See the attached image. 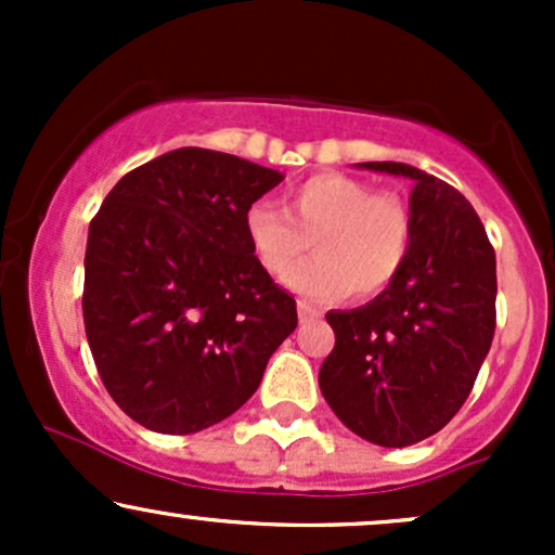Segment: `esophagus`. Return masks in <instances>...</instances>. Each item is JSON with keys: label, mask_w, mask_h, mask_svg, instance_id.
Masks as SVG:
<instances>
[{"label": "esophagus", "mask_w": 555, "mask_h": 555, "mask_svg": "<svg viewBox=\"0 0 555 555\" xmlns=\"http://www.w3.org/2000/svg\"><path fill=\"white\" fill-rule=\"evenodd\" d=\"M297 310H299V323H310V321H318V318H321V313H318L313 305L305 302V299H299Z\"/></svg>", "instance_id": "1"}]
</instances>
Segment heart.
I'll use <instances>...</instances> for the list:
<instances>
[{
	"mask_svg": "<svg viewBox=\"0 0 555 555\" xmlns=\"http://www.w3.org/2000/svg\"><path fill=\"white\" fill-rule=\"evenodd\" d=\"M245 237L273 279H288L313 241L317 260L289 280L305 297L334 299L352 289L354 297L371 299L404 271L415 224L401 195L360 177L321 171L289 188L286 211L253 203Z\"/></svg>",
	"mask_w": 555,
	"mask_h": 555,
	"instance_id": "obj_1",
	"label": "heart"
}]
</instances>
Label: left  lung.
Instances as JSON below:
<instances>
[{
  "label": "left lung",
  "instance_id": "8db88e82",
  "mask_svg": "<svg viewBox=\"0 0 555 555\" xmlns=\"http://www.w3.org/2000/svg\"><path fill=\"white\" fill-rule=\"evenodd\" d=\"M362 167L415 180V237L384 295L326 315L336 344L318 380L349 430L401 449L441 430L473 391L495 334V250L449 182L399 162Z\"/></svg>",
  "mask_w": 555,
  "mask_h": 555
}]
</instances>
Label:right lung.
Returning <instances> with one entry per match:
<instances>
[{
  "label": "right lung",
  "mask_w": 555,
  "mask_h": 555,
  "mask_svg": "<svg viewBox=\"0 0 555 555\" xmlns=\"http://www.w3.org/2000/svg\"><path fill=\"white\" fill-rule=\"evenodd\" d=\"M279 182L247 158L177 149L127 171L93 216L86 336L109 397L143 428L221 423L297 328L295 297L245 237V211Z\"/></svg>",
  "instance_id": "1"
}]
</instances>
